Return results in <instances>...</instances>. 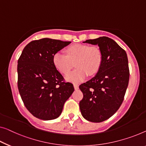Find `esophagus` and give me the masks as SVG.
Here are the masks:
<instances>
[{
	"instance_id": "1",
	"label": "esophagus",
	"mask_w": 146,
	"mask_h": 146,
	"mask_svg": "<svg viewBox=\"0 0 146 146\" xmlns=\"http://www.w3.org/2000/svg\"><path fill=\"white\" fill-rule=\"evenodd\" d=\"M73 86L75 90H78V89H79V85H78L77 84H74Z\"/></svg>"
}]
</instances>
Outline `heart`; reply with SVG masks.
Masks as SVG:
<instances>
[{"mask_svg":"<svg viewBox=\"0 0 146 146\" xmlns=\"http://www.w3.org/2000/svg\"><path fill=\"white\" fill-rule=\"evenodd\" d=\"M67 55L58 52L53 56V64L63 74H67L73 67H77L66 76V79L73 82H80L88 75H94L102 66L103 56L99 47L88 44H75L69 46L66 50Z\"/></svg>","mask_w":146,"mask_h":146,"instance_id":"b5f03b06","label":"heart"}]
</instances>
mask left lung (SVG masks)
Masks as SVG:
<instances>
[{
	"mask_svg": "<svg viewBox=\"0 0 146 146\" xmlns=\"http://www.w3.org/2000/svg\"><path fill=\"white\" fill-rule=\"evenodd\" d=\"M84 42L98 45L103 60L96 75L79 86L83 94L79 108L87 121L100 123L114 115L124 100L130 77L128 58L125 50L107 36Z\"/></svg>",
	"mask_w": 146,
	"mask_h": 146,
	"instance_id": "obj_1",
	"label": "left lung"
}]
</instances>
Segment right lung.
<instances>
[{"label": "right lung", "instance_id": "1", "mask_svg": "<svg viewBox=\"0 0 146 146\" xmlns=\"http://www.w3.org/2000/svg\"><path fill=\"white\" fill-rule=\"evenodd\" d=\"M70 43L48 38L33 40L19 56L17 88L25 108L36 118H58L75 90L53 64L54 54Z\"/></svg>", "mask_w": 146, "mask_h": 146}]
</instances>
